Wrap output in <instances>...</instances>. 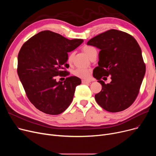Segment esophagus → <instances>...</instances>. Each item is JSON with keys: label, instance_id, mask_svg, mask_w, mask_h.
I'll return each mask as SVG.
<instances>
[{"label": "esophagus", "instance_id": "1", "mask_svg": "<svg viewBox=\"0 0 156 156\" xmlns=\"http://www.w3.org/2000/svg\"><path fill=\"white\" fill-rule=\"evenodd\" d=\"M81 82H82V83H83V84H86V83H90V81H89V80H81Z\"/></svg>", "mask_w": 156, "mask_h": 156}]
</instances>
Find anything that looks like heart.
Here are the masks:
<instances>
[{
    "label": "heart",
    "instance_id": "b5f03b06",
    "mask_svg": "<svg viewBox=\"0 0 156 156\" xmlns=\"http://www.w3.org/2000/svg\"><path fill=\"white\" fill-rule=\"evenodd\" d=\"M82 51L85 53V54L89 57V58H90V57L94 53H97L96 49L94 47L90 46V45L83 46L82 47ZM74 55H75V53L74 52H71L70 54H69L68 56V62L69 64H71L73 62ZM73 73L76 76L80 78L87 79L90 76V71L87 69L78 68L74 71Z\"/></svg>",
    "mask_w": 156,
    "mask_h": 156
}]
</instances>
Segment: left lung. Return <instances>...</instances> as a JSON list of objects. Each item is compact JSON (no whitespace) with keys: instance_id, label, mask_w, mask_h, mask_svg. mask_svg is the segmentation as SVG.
Segmentation results:
<instances>
[{"instance_id":"1","label":"left lung","mask_w":156,"mask_h":156,"mask_svg":"<svg viewBox=\"0 0 156 156\" xmlns=\"http://www.w3.org/2000/svg\"><path fill=\"white\" fill-rule=\"evenodd\" d=\"M87 45L100 49L93 76L102 85L95 95L105 111L116 112L128 108L135 101L145 73V64L136 40L126 32L111 29L91 38ZM110 76L111 83L101 80Z\"/></svg>"}]
</instances>
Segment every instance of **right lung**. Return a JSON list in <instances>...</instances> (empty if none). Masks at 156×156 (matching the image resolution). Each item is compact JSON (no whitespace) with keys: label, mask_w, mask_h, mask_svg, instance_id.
<instances>
[{"label":"right lung","mask_w":156,"mask_h":156,"mask_svg":"<svg viewBox=\"0 0 156 156\" xmlns=\"http://www.w3.org/2000/svg\"><path fill=\"white\" fill-rule=\"evenodd\" d=\"M83 39L69 40L49 30L39 32L21 47L18 57V75L30 102L51 115L64 112L71 104L81 79L69 76L57 82L55 76H66L68 52Z\"/></svg>","instance_id":"obj_1"}]
</instances>
